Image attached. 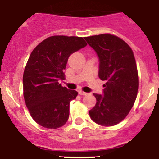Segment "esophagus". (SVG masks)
Listing matches in <instances>:
<instances>
[{"label": "esophagus", "instance_id": "1", "mask_svg": "<svg viewBox=\"0 0 159 159\" xmlns=\"http://www.w3.org/2000/svg\"><path fill=\"white\" fill-rule=\"evenodd\" d=\"M78 93H79L81 95H87L88 94L87 92H84V91H78Z\"/></svg>", "mask_w": 159, "mask_h": 159}]
</instances>
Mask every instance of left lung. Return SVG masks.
<instances>
[{
  "instance_id": "obj_1",
  "label": "left lung",
  "mask_w": 159,
  "mask_h": 159,
  "mask_svg": "<svg viewBox=\"0 0 159 159\" xmlns=\"http://www.w3.org/2000/svg\"><path fill=\"white\" fill-rule=\"evenodd\" d=\"M99 58L98 77L106 83L103 94H94L96 105L89 111L91 120L102 126H113L129 115L139 89L134 54L122 39L110 34L84 38Z\"/></svg>"
}]
</instances>
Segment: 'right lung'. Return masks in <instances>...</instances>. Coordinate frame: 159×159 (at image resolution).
<instances>
[{
    "instance_id": "obj_1",
    "label": "right lung",
    "mask_w": 159,
    "mask_h": 159,
    "mask_svg": "<svg viewBox=\"0 0 159 159\" xmlns=\"http://www.w3.org/2000/svg\"><path fill=\"white\" fill-rule=\"evenodd\" d=\"M87 45L83 38L55 35L41 41L30 54L23 75L24 98L30 116L51 129L63 126L69 118L71 100L78 92L62 87L68 57Z\"/></svg>"
}]
</instances>
